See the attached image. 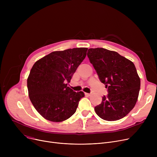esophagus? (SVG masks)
<instances>
[{
	"instance_id": "1",
	"label": "esophagus",
	"mask_w": 157,
	"mask_h": 157,
	"mask_svg": "<svg viewBox=\"0 0 157 157\" xmlns=\"http://www.w3.org/2000/svg\"><path fill=\"white\" fill-rule=\"evenodd\" d=\"M85 95L86 96H90V95H91V94H88V93H85Z\"/></svg>"
}]
</instances>
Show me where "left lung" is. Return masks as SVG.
Listing matches in <instances>:
<instances>
[{
    "mask_svg": "<svg viewBox=\"0 0 157 157\" xmlns=\"http://www.w3.org/2000/svg\"><path fill=\"white\" fill-rule=\"evenodd\" d=\"M87 56L108 91L101 104L95 107V113L106 121L125 117L134 108L141 86L134 63L116 52L102 48H90Z\"/></svg>",
    "mask_w": 157,
    "mask_h": 157,
    "instance_id": "1",
    "label": "left lung"
}]
</instances>
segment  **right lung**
Instances as JSON below:
<instances>
[{
  "label": "right lung",
  "instance_id": "right-lung-1",
  "mask_svg": "<svg viewBox=\"0 0 157 157\" xmlns=\"http://www.w3.org/2000/svg\"><path fill=\"white\" fill-rule=\"evenodd\" d=\"M88 48L53 52L37 60L27 79L30 100L45 119L60 122L76 112L83 92L67 86L74 73L85 59Z\"/></svg>",
  "mask_w": 157,
  "mask_h": 157
}]
</instances>
